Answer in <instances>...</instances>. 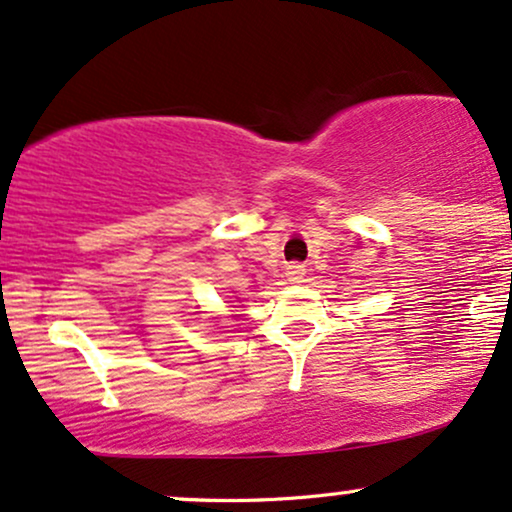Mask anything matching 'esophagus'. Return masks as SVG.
Segmentation results:
<instances>
[{
  "label": "esophagus",
  "instance_id": "1",
  "mask_svg": "<svg viewBox=\"0 0 512 512\" xmlns=\"http://www.w3.org/2000/svg\"><path fill=\"white\" fill-rule=\"evenodd\" d=\"M285 270H287V278H290V282H302L304 273H306V268L302 266V263H290Z\"/></svg>",
  "mask_w": 512,
  "mask_h": 512
}]
</instances>
